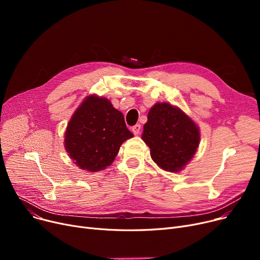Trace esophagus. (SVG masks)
Returning <instances> with one entry per match:
<instances>
[{"mask_svg":"<svg viewBox=\"0 0 260 260\" xmlns=\"http://www.w3.org/2000/svg\"><path fill=\"white\" fill-rule=\"evenodd\" d=\"M132 131H133V133H134L135 135H138V134L140 133V131H141V125H140V124H136L135 126H133Z\"/></svg>","mask_w":260,"mask_h":260,"instance_id":"obj_1","label":"esophagus"}]
</instances>
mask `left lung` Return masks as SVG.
Returning a JSON list of instances; mask_svg holds the SVG:
<instances>
[{
    "label": "left lung",
    "instance_id": "8db88e82",
    "mask_svg": "<svg viewBox=\"0 0 260 260\" xmlns=\"http://www.w3.org/2000/svg\"><path fill=\"white\" fill-rule=\"evenodd\" d=\"M141 138L160 169L179 173L197 152L200 129L179 107L158 102L149 109Z\"/></svg>",
    "mask_w": 260,
    "mask_h": 260
}]
</instances>
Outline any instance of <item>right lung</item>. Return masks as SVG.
Listing matches in <instances>:
<instances>
[{
    "label": "right lung",
    "instance_id": "obj_1",
    "mask_svg": "<svg viewBox=\"0 0 260 260\" xmlns=\"http://www.w3.org/2000/svg\"><path fill=\"white\" fill-rule=\"evenodd\" d=\"M134 137L123 114L97 94L82 101L68 122L64 147L81 170L98 172L114 162L121 144Z\"/></svg>",
    "mask_w": 260,
    "mask_h": 260
}]
</instances>
